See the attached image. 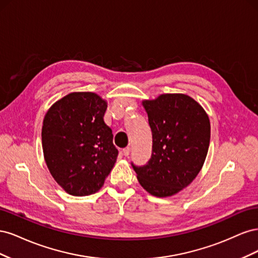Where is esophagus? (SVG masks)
<instances>
[{
	"instance_id": "1",
	"label": "esophagus",
	"mask_w": 258,
	"mask_h": 258,
	"mask_svg": "<svg viewBox=\"0 0 258 258\" xmlns=\"http://www.w3.org/2000/svg\"><path fill=\"white\" fill-rule=\"evenodd\" d=\"M122 153H123V156H128L130 154V147H124L122 150Z\"/></svg>"
}]
</instances>
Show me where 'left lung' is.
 Wrapping results in <instances>:
<instances>
[{"label": "left lung", "mask_w": 258, "mask_h": 258, "mask_svg": "<svg viewBox=\"0 0 258 258\" xmlns=\"http://www.w3.org/2000/svg\"><path fill=\"white\" fill-rule=\"evenodd\" d=\"M152 130V156L131 166L140 184L156 197H168L198 175L210 145V120L199 103L182 93L143 101Z\"/></svg>", "instance_id": "left-lung-1"}]
</instances>
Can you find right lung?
Masks as SVG:
<instances>
[{"label": "right lung", "instance_id": "obj_1", "mask_svg": "<svg viewBox=\"0 0 258 258\" xmlns=\"http://www.w3.org/2000/svg\"><path fill=\"white\" fill-rule=\"evenodd\" d=\"M106 102L93 92H72L46 113L42 144L52 177L73 196H88L103 186L118 150L104 122Z\"/></svg>", "mask_w": 258, "mask_h": 258}]
</instances>
